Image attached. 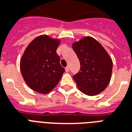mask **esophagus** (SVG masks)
I'll return each mask as SVG.
<instances>
[{
    "instance_id": "1",
    "label": "esophagus",
    "mask_w": 132,
    "mask_h": 132,
    "mask_svg": "<svg viewBox=\"0 0 132 132\" xmlns=\"http://www.w3.org/2000/svg\"><path fill=\"white\" fill-rule=\"evenodd\" d=\"M65 70H66V72H68V71H69V67H68V66H66V68H65Z\"/></svg>"
}]
</instances>
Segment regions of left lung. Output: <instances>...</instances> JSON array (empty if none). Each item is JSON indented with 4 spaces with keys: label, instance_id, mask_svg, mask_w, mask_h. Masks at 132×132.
Returning <instances> with one entry per match:
<instances>
[{
    "label": "left lung",
    "instance_id": "8db88e82",
    "mask_svg": "<svg viewBox=\"0 0 132 132\" xmlns=\"http://www.w3.org/2000/svg\"><path fill=\"white\" fill-rule=\"evenodd\" d=\"M80 62V70L73 76L81 92L95 95L106 88L110 82L113 62L102 45L90 37L73 44Z\"/></svg>",
    "mask_w": 132,
    "mask_h": 132
}]
</instances>
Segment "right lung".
Instances as JSON below:
<instances>
[{"mask_svg": "<svg viewBox=\"0 0 132 132\" xmlns=\"http://www.w3.org/2000/svg\"><path fill=\"white\" fill-rule=\"evenodd\" d=\"M59 43V39L41 35L26 48L20 68L26 83L35 91L44 94L50 92L64 73L56 53Z\"/></svg>", "mask_w": 132, "mask_h": 132, "instance_id": "add662e5", "label": "right lung"}]
</instances>
